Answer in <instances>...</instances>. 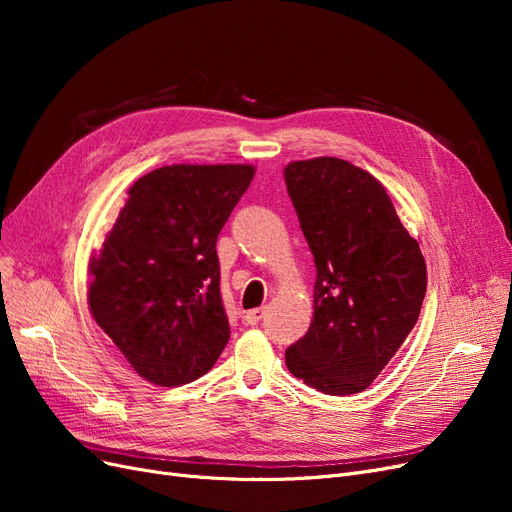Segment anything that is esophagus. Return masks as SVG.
<instances>
[{
  "label": "esophagus",
  "mask_w": 512,
  "mask_h": 512,
  "mask_svg": "<svg viewBox=\"0 0 512 512\" xmlns=\"http://www.w3.org/2000/svg\"><path fill=\"white\" fill-rule=\"evenodd\" d=\"M262 316H265V309L262 307H256V309H250V312H245V322L247 324H258L262 320Z\"/></svg>",
  "instance_id": "34e87169"
}]
</instances>
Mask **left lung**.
Returning a JSON list of instances; mask_svg holds the SVG:
<instances>
[{
  "label": "left lung",
  "instance_id": "obj_1",
  "mask_svg": "<svg viewBox=\"0 0 512 512\" xmlns=\"http://www.w3.org/2000/svg\"><path fill=\"white\" fill-rule=\"evenodd\" d=\"M284 179L316 262L314 318L286 367L327 395L361 393L414 329L425 258L367 170L314 158L290 162Z\"/></svg>",
  "mask_w": 512,
  "mask_h": 512
}]
</instances>
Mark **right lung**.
Listing matches in <instances>:
<instances>
[{"label": "right lung", "instance_id": "right-lung-1", "mask_svg": "<svg viewBox=\"0 0 512 512\" xmlns=\"http://www.w3.org/2000/svg\"><path fill=\"white\" fill-rule=\"evenodd\" d=\"M252 177L245 164L151 170L91 258V314L141 378L188 384L226 348L215 241Z\"/></svg>", "mask_w": 512, "mask_h": 512}]
</instances>
